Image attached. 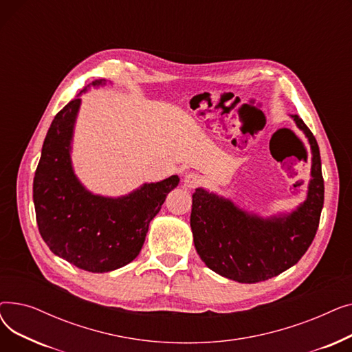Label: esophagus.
I'll return each mask as SVG.
<instances>
[{"label": "esophagus", "instance_id": "1", "mask_svg": "<svg viewBox=\"0 0 352 352\" xmlns=\"http://www.w3.org/2000/svg\"><path fill=\"white\" fill-rule=\"evenodd\" d=\"M202 181H204V178H202L199 174L190 173L184 177V186H186L187 188H197L201 186Z\"/></svg>", "mask_w": 352, "mask_h": 352}]
</instances>
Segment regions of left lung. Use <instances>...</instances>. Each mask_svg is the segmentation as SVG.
Here are the masks:
<instances>
[{"label":"left lung","mask_w":352,"mask_h":352,"mask_svg":"<svg viewBox=\"0 0 352 352\" xmlns=\"http://www.w3.org/2000/svg\"><path fill=\"white\" fill-rule=\"evenodd\" d=\"M291 117L312 151L308 195L294 212L264 219L202 188L192 194L190 223L195 250L210 270L226 278L254 284L280 275L301 260L317 234L324 206L320 148L304 121Z\"/></svg>","instance_id":"8db88e82"}]
</instances>
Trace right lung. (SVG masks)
Returning a JSON list of instances; mask_svg holds the SVG:
<instances>
[{
	"instance_id": "1",
	"label": "right lung",
	"mask_w": 352,
	"mask_h": 352,
	"mask_svg": "<svg viewBox=\"0 0 352 352\" xmlns=\"http://www.w3.org/2000/svg\"><path fill=\"white\" fill-rule=\"evenodd\" d=\"M102 81H94L100 85ZM81 100L54 117L35 170L32 198L36 224L50 250L89 272H108L140 254L151 219L179 178L173 175L121 198L88 192L74 175L69 144Z\"/></svg>"
}]
</instances>
